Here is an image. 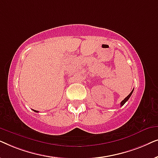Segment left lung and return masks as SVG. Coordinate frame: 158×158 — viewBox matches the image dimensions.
<instances>
[{
    "mask_svg": "<svg viewBox=\"0 0 158 158\" xmlns=\"http://www.w3.org/2000/svg\"><path fill=\"white\" fill-rule=\"evenodd\" d=\"M133 90H134V89H133L132 90H131V92L130 93V94H129L128 95V96H127L126 97V98H125L124 99V100H123V101H122V102H121V106H123V105H124V103H126V102H127V101L129 100V98H130V96H131V94H132V93H133Z\"/></svg>",
    "mask_w": 158,
    "mask_h": 158,
    "instance_id": "obj_1",
    "label": "left lung"
}]
</instances>
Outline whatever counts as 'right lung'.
<instances>
[{"instance_id":"add662e5","label":"right lung","mask_w":158,"mask_h":158,"mask_svg":"<svg viewBox=\"0 0 158 158\" xmlns=\"http://www.w3.org/2000/svg\"><path fill=\"white\" fill-rule=\"evenodd\" d=\"M33 111H35V112H38L37 111H36V110H33Z\"/></svg>"}]
</instances>
